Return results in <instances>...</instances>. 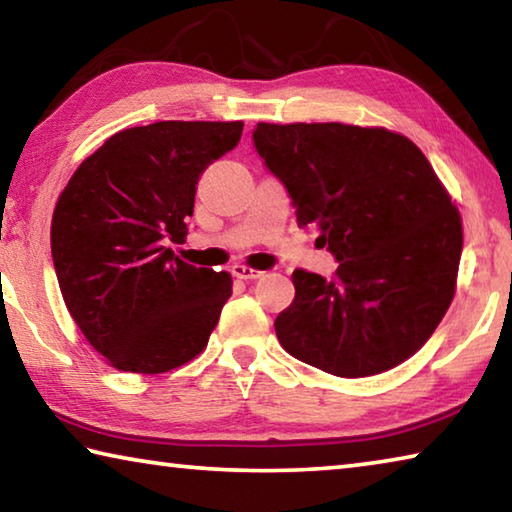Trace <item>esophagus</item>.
Masks as SVG:
<instances>
[{
    "label": "esophagus",
    "mask_w": 512,
    "mask_h": 512,
    "mask_svg": "<svg viewBox=\"0 0 512 512\" xmlns=\"http://www.w3.org/2000/svg\"><path fill=\"white\" fill-rule=\"evenodd\" d=\"M232 275L239 277V280H259L264 273L257 271V268H250V266H244V264H235L232 266Z\"/></svg>",
    "instance_id": "esophagus-1"
}]
</instances>
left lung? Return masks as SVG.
<instances>
[{
    "label": "left lung",
    "mask_w": 512,
    "mask_h": 512,
    "mask_svg": "<svg viewBox=\"0 0 512 512\" xmlns=\"http://www.w3.org/2000/svg\"><path fill=\"white\" fill-rule=\"evenodd\" d=\"M253 142L339 268L293 271L275 318L291 357L336 377L391 370L418 352L454 298L461 216L409 137L348 124H257Z\"/></svg>",
    "instance_id": "8db88e82"
}]
</instances>
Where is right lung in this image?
<instances>
[{
	"mask_svg": "<svg viewBox=\"0 0 512 512\" xmlns=\"http://www.w3.org/2000/svg\"><path fill=\"white\" fill-rule=\"evenodd\" d=\"M241 121H155L108 137L81 162L51 219L60 293L110 366L158 375L192 361L232 296L230 273L167 248L187 235L196 185L235 149Z\"/></svg>",
	"mask_w": 512,
	"mask_h": 512,
	"instance_id": "add662e5",
	"label": "right lung"
}]
</instances>
